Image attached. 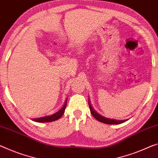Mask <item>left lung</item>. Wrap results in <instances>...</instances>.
<instances>
[{"label": "left lung", "mask_w": 158, "mask_h": 158, "mask_svg": "<svg viewBox=\"0 0 158 158\" xmlns=\"http://www.w3.org/2000/svg\"><path fill=\"white\" fill-rule=\"evenodd\" d=\"M89 103V110H90V112L94 118H96L97 120L100 121V122H102L104 123H107V124H119V123H123L124 121L127 120H116V119H111V118H105L104 116H101L100 114H99L98 112H96L94 110V109L92 107L90 103L88 101Z\"/></svg>", "instance_id": "left-lung-1"}]
</instances>
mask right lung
Returning <instances> with one entry per match:
<instances>
[{"label": "right lung", "mask_w": 158, "mask_h": 158, "mask_svg": "<svg viewBox=\"0 0 158 158\" xmlns=\"http://www.w3.org/2000/svg\"><path fill=\"white\" fill-rule=\"evenodd\" d=\"M66 104H67V99L66 102H65V104L64 106L60 109V110L57 111L56 113L54 114L51 115V116H44V117H41V118H33V121H37V122H40V123H44V122H51V121H54L56 120H58L59 118L61 117L62 115L64 114V113L65 112V107H66Z\"/></svg>", "instance_id": "1"}]
</instances>
